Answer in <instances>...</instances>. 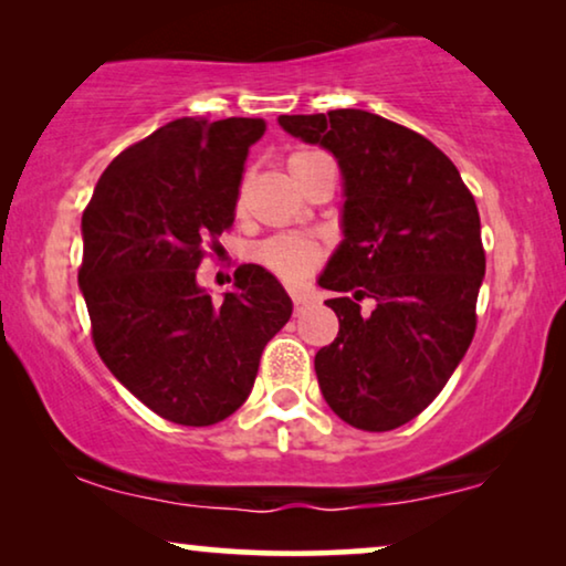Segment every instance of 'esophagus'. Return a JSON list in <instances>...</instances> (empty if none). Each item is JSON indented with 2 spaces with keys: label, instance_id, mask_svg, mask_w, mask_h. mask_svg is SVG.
Returning a JSON list of instances; mask_svg holds the SVG:
<instances>
[{
  "label": "esophagus",
  "instance_id": "34e87169",
  "mask_svg": "<svg viewBox=\"0 0 566 566\" xmlns=\"http://www.w3.org/2000/svg\"><path fill=\"white\" fill-rule=\"evenodd\" d=\"M308 301H312V298H308V296H306V293H296V296H293V312H296V314H301V312H304V308H306V304H308Z\"/></svg>",
  "mask_w": 566,
  "mask_h": 566
}]
</instances>
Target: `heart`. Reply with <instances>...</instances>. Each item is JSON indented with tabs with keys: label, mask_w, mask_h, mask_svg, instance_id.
Here are the masks:
<instances>
[{
	"label": "heart",
	"mask_w": 566,
	"mask_h": 566,
	"mask_svg": "<svg viewBox=\"0 0 566 566\" xmlns=\"http://www.w3.org/2000/svg\"><path fill=\"white\" fill-rule=\"evenodd\" d=\"M319 157H324V154L312 151V149L293 151L289 157L291 175L293 177L301 175L314 159ZM252 254L254 260H258L262 268H268L273 275L283 277V281H296V277L308 275L316 265H319L324 258V250L319 247V242H314L312 237L275 234V237L262 239V242L254 247Z\"/></svg>",
	"instance_id": "1"
}]
</instances>
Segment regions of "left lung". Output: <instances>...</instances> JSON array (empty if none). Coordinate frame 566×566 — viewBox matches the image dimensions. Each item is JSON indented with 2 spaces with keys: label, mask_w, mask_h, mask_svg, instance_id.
Masks as SVG:
<instances>
[{
  "label": "left lung",
  "mask_w": 566,
  "mask_h": 566,
  "mask_svg": "<svg viewBox=\"0 0 566 566\" xmlns=\"http://www.w3.org/2000/svg\"><path fill=\"white\" fill-rule=\"evenodd\" d=\"M277 123L337 157L345 239L319 285L339 332L314 358L339 420L384 432L443 391L476 332L482 223L459 169L417 130L366 111L281 115ZM375 301L370 313L359 304Z\"/></svg>",
  "instance_id": "1"
}]
</instances>
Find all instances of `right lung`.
<instances>
[{"mask_svg":"<svg viewBox=\"0 0 566 566\" xmlns=\"http://www.w3.org/2000/svg\"><path fill=\"white\" fill-rule=\"evenodd\" d=\"M262 134V118H177L123 149L82 213L92 343L138 401L188 428L244 405L262 350L291 319L289 293L260 265H239L221 304L196 281L234 223Z\"/></svg>","mask_w":566,"mask_h":566,"instance_id":"right-lung-1","label":"right lung"}]
</instances>
